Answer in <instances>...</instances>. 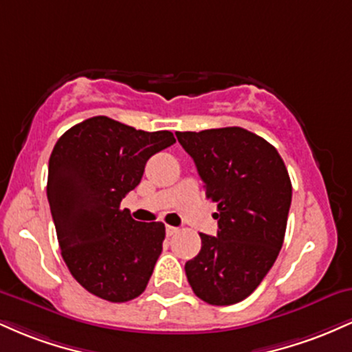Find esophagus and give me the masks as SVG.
<instances>
[{
	"label": "esophagus",
	"mask_w": 352,
	"mask_h": 352,
	"mask_svg": "<svg viewBox=\"0 0 352 352\" xmlns=\"http://www.w3.org/2000/svg\"><path fill=\"white\" fill-rule=\"evenodd\" d=\"M165 232H167V236H173V235H177V233H179V228L170 227V225H168V227L165 228Z\"/></svg>",
	"instance_id": "esophagus-1"
}]
</instances>
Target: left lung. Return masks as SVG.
Instances as JSON below:
<instances>
[{
    "mask_svg": "<svg viewBox=\"0 0 352 352\" xmlns=\"http://www.w3.org/2000/svg\"><path fill=\"white\" fill-rule=\"evenodd\" d=\"M217 204V236L185 263L193 293L208 305L243 301L278 258L292 205V180L272 144L241 127L177 132Z\"/></svg>",
    "mask_w": 352,
    "mask_h": 352,
    "instance_id": "1",
    "label": "left lung"
}]
</instances>
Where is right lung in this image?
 Here are the masks:
<instances>
[{
  "label": "right lung",
  "instance_id": "1",
  "mask_svg": "<svg viewBox=\"0 0 352 352\" xmlns=\"http://www.w3.org/2000/svg\"><path fill=\"white\" fill-rule=\"evenodd\" d=\"M172 144L168 131H137L98 116L64 132L52 148L47 200L60 254L94 296L125 302L147 288L165 225L135 221L120 201L140 184L147 160Z\"/></svg>",
  "mask_w": 352,
  "mask_h": 352
}]
</instances>
